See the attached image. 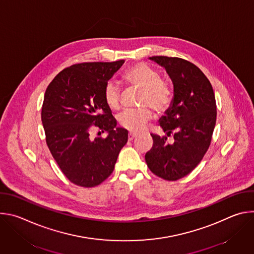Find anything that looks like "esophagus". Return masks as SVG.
Returning a JSON list of instances; mask_svg holds the SVG:
<instances>
[{
  "instance_id": "34e87169",
  "label": "esophagus",
  "mask_w": 254,
  "mask_h": 254,
  "mask_svg": "<svg viewBox=\"0 0 254 254\" xmlns=\"http://www.w3.org/2000/svg\"><path fill=\"white\" fill-rule=\"evenodd\" d=\"M135 136H136V133H135V132H129V133H128V140H132Z\"/></svg>"
}]
</instances>
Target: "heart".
Wrapping results in <instances>:
<instances>
[{
	"instance_id": "heart-1",
	"label": "heart",
	"mask_w": 254,
	"mask_h": 254,
	"mask_svg": "<svg viewBox=\"0 0 254 254\" xmlns=\"http://www.w3.org/2000/svg\"><path fill=\"white\" fill-rule=\"evenodd\" d=\"M127 85L139 88L137 103L141 106L126 110L118 117L119 125L130 131L141 130L153 117L151 107L158 113H164L170 106L173 91L168 81L160 77L159 72L143 63L129 67L123 75ZM105 104L113 111L121 104V89L114 81H108L103 88Z\"/></svg>"
}]
</instances>
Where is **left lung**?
<instances>
[{
	"label": "left lung",
	"instance_id": "8db88e82",
	"mask_svg": "<svg viewBox=\"0 0 254 254\" xmlns=\"http://www.w3.org/2000/svg\"><path fill=\"white\" fill-rule=\"evenodd\" d=\"M165 67L174 84V99L160 126L166 135L151 133L153 147L144 156L149 169L158 177L176 181L191 173L205 156L216 124V100L206 75L192 62L168 56H153Z\"/></svg>",
	"mask_w": 254,
	"mask_h": 254
}]
</instances>
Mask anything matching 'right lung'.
<instances>
[{
    "instance_id": "right-lung-1",
    "label": "right lung",
    "mask_w": 254,
    "mask_h": 254,
    "mask_svg": "<svg viewBox=\"0 0 254 254\" xmlns=\"http://www.w3.org/2000/svg\"><path fill=\"white\" fill-rule=\"evenodd\" d=\"M125 60L83 62L64 68L48 85L41 119L47 146L65 177L80 187L101 184L114 172L127 130L103 99V88ZM96 127L105 138L92 139ZM99 133V132H98Z\"/></svg>"
}]
</instances>
